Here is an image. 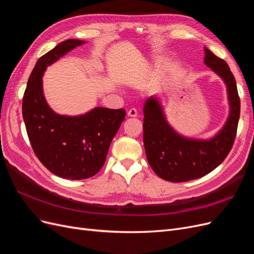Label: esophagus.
<instances>
[{
    "label": "esophagus",
    "instance_id": "esophagus-1",
    "mask_svg": "<svg viewBox=\"0 0 254 254\" xmlns=\"http://www.w3.org/2000/svg\"><path fill=\"white\" fill-rule=\"evenodd\" d=\"M128 117H130V118L137 117V111L134 108H131L128 111Z\"/></svg>",
    "mask_w": 254,
    "mask_h": 254
}]
</instances>
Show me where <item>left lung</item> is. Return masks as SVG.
Returning <instances> with one entry per match:
<instances>
[{"label":"left lung","instance_id":"left-lung-1","mask_svg":"<svg viewBox=\"0 0 254 254\" xmlns=\"http://www.w3.org/2000/svg\"><path fill=\"white\" fill-rule=\"evenodd\" d=\"M204 64L224 80L229 115L225 125L209 139H194L177 132L167 122L160 99L152 95L144 104L143 140L146 157L160 178L172 182L198 179L215 170L231 150L240 120L241 102L236 81L225 60L204 48Z\"/></svg>","mask_w":254,"mask_h":254}]
</instances>
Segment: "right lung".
Masks as SVG:
<instances>
[{
	"instance_id": "1",
	"label": "right lung",
	"mask_w": 254,
	"mask_h": 254,
	"mask_svg": "<svg viewBox=\"0 0 254 254\" xmlns=\"http://www.w3.org/2000/svg\"><path fill=\"white\" fill-rule=\"evenodd\" d=\"M86 43L68 39L45 54L30 74L22 103L23 120L36 156L50 172L70 180L87 179L103 167L124 109L95 107L80 115H63L49 106L42 77L47 67Z\"/></svg>"
}]
</instances>
